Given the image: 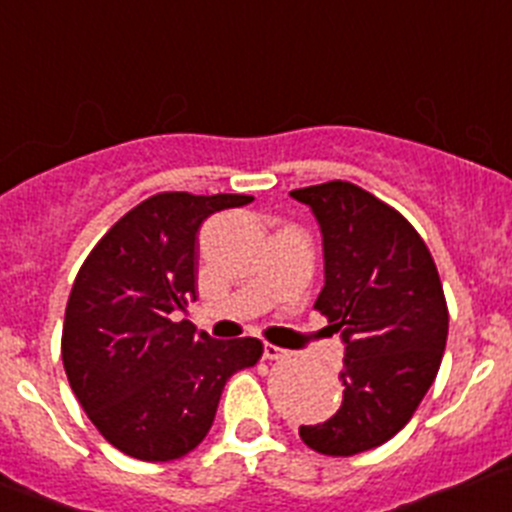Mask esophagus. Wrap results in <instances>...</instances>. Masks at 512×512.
<instances>
[{
	"instance_id": "1",
	"label": "esophagus",
	"mask_w": 512,
	"mask_h": 512,
	"mask_svg": "<svg viewBox=\"0 0 512 512\" xmlns=\"http://www.w3.org/2000/svg\"><path fill=\"white\" fill-rule=\"evenodd\" d=\"M288 355H291V352L283 350V347H278V345H271V342H266V345H263V357H266V360H286Z\"/></svg>"
}]
</instances>
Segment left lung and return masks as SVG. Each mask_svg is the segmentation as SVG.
Returning <instances> with one entry per match:
<instances>
[{
  "label": "left lung",
  "mask_w": 512,
  "mask_h": 512,
  "mask_svg": "<svg viewBox=\"0 0 512 512\" xmlns=\"http://www.w3.org/2000/svg\"><path fill=\"white\" fill-rule=\"evenodd\" d=\"M291 197L323 231L315 310L345 342L342 407L298 434L323 456H355L402 431L436 379L449 335L444 286L419 231L367 189L333 179Z\"/></svg>",
  "instance_id": "obj_1"
}]
</instances>
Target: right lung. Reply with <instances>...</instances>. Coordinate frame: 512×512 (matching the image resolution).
<instances>
[{
    "label": "right lung",
    "mask_w": 512,
    "mask_h": 512,
    "mask_svg": "<svg viewBox=\"0 0 512 512\" xmlns=\"http://www.w3.org/2000/svg\"><path fill=\"white\" fill-rule=\"evenodd\" d=\"M249 194L160 192L105 231L83 261L63 318L68 384L108 444L175 461L212 429L226 379L263 355L256 337L212 340L172 313L197 298V231Z\"/></svg>",
    "instance_id": "1"
}]
</instances>
